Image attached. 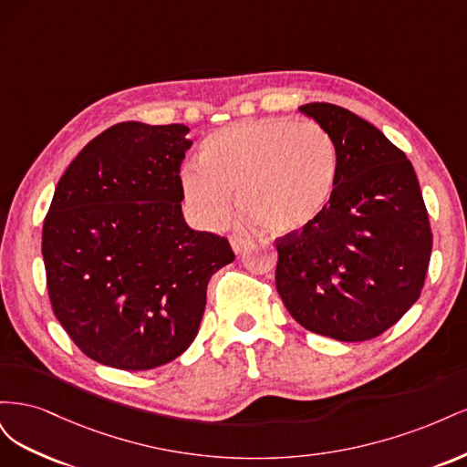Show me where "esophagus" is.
<instances>
[{"mask_svg": "<svg viewBox=\"0 0 467 467\" xmlns=\"http://www.w3.org/2000/svg\"><path fill=\"white\" fill-rule=\"evenodd\" d=\"M230 244H232V249H234L235 255H242V253L251 245V239H247L244 235H232Z\"/></svg>", "mask_w": 467, "mask_h": 467, "instance_id": "esophagus-1", "label": "esophagus"}]
</instances>
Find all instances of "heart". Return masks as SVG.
Masks as SVG:
<instances>
[{
	"label": "heart",
	"mask_w": 467,
	"mask_h": 467,
	"mask_svg": "<svg viewBox=\"0 0 467 467\" xmlns=\"http://www.w3.org/2000/svg\"><path fill=\"white\" fill-rule=\"evenodd\" d=\"M338 177L333 136L314 120L253 119L212 134L202 163H189L181 185L192 212L206 223L239 208L271 235L314 223L327 208Z\"/></svg>",
	"instance_id": "obj_1"
}]
</instances>
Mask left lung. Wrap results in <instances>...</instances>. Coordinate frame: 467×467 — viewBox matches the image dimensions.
I'll use <instances>...</instances> for the list:
<instances>
[{"label":"left lung","instance_id":"obj_1","mask_svg":"<svg viewBox=\"0 0 467 467\" xmlns=\"http://www.w3.org/2000/svg\"><path fill=\"white\" fill-rule=\"evenodd\" d=\"M300 110L327 130L338 177L323 214L276 239V290L307 331L368 341L420 296L432 234L415 169L374 124L331 103Z\"/></svg>","mask_w":467,"mask_h":467}]
</instances>
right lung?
<instances>
[{
    "label": "right lung",
    "instance_id": "add662e5",
    "mask_svg": "<svg viewBox=\"0 0 467 467\" xmlns=\"http://www.w3.org/2000/svg\"><path fill=\"white\" fill-rule=\"evenodd\" d=\"M185 124L120 122L95 136L56 185L42 259L56 317L83 355L151 370L194 341L228 239L182 218Z\"/></svg>",
    "mask_w": 467,
    "mask_h": 467
}]
</instances>
